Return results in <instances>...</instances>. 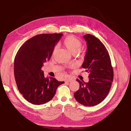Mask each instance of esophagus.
I'll use <instances>...</instances> for the list:
<instances>
[{
  "label": "esophagus",
  "instance_id": "obj_1",
  "mask_svg": "<svg viewBox=\"0 0 131 131\" xmlns=\"http://www.w3.org/2000/svg\"><path fill=\"white\" fill-rule=\"evenodd\" d=\"M72 80H73V79L71 78H66V79L65 80V82H70L72 81Z\"/></svg>",
  "mask_w": 131,
  "mask_h": 131
}]
</instances>
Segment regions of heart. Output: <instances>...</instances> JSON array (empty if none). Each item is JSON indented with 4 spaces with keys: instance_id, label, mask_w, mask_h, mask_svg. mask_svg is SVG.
Instances as JSON below:
<instances>
[{
    "instance_id": "1",
    "label": "heart",
    "mask_w": 131,
    "mask_h": 131,
    "mask_svg": "<svg viewBox=\"0 0 131 131\" xmlns=\"http://www.w3.org/2000/svg\"><path fill=\"white\" fill-rule=\"evenodd\" d=\"M63 43L66 48L73 54L79 52L82 45L81 41L75 37L71 35H68L67 37L64 38ZM57 48V46H55L53 51L54 52Z\"/></svg>"
}]
</instances>
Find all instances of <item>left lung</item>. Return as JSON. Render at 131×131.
<instances>
[{"mask_svg": "<svg viewBox=\"0 0 131 131\" xmlns=\"http://www.w3.org/2000/svg\"><path fill=\"white\" fill-rule=\"evenodd\" d=\"M87 51L82 67L89 74V82L77 79L79 89L74 93L77 101L86 106L101 103L109 92L114 79L113 69L109 54L98 38L86 34Z\"/></svg>", "mask_w": 131, "mask_h": 131, "instance_id": "obj_1", "label": "left lung"}]
</instances>
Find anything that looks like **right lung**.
Masks as SVG:
<instances>
[{"label": "right lung", "instance_id": "add662e5", "mask_svg": "<svg viewBox=\"0 0 131 131\" xmlns=\"http://www.w3.org/2000/svg\"><path fill=\"white\" fill-rule=\"evenodd\" d=\"M62 34H41L25 41L17 53L14 74L20 93L27 101L41 105L54 97L57 87L64 82L46 78L41 68L50 60L54 46Z\"/></svg>", "mask_w": 131, "mask_h": 131}]
</instances>
